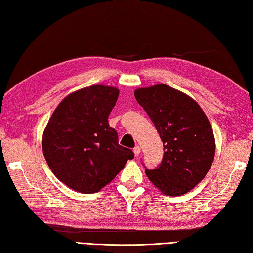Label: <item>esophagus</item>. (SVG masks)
I'll return each instance as SVG.
<instances>
[{
  "mask_svg": "<svg viewBox=\"0 0 253 253\" xmlns=\"http://www.w3.org/2000/svg\"><path fill=\"white\" fill-rule=\"evenodd\" d=\"M133 153H135V155H136V157H138V155L141 153V149H140V147H139V146H137V147H135V148H133Z\"/></svg>",
  "mask_w": 253,
  "mask_h": 253,
  "instance_id": "obj_1",
  "label": "esophagus"
}]
</instances>
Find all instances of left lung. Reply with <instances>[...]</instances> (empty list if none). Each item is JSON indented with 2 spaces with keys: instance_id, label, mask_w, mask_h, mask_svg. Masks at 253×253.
Wrapping results in <instances>:
<instances>
[{
  "instance_id": "1",
  "label": "left lung",
  "mask_w": 253,
  "mask_h": 253,
  "mask_svg": "<svg viewBox=\"0 0 253 253\" xmlns=\"http://www.w3.org/2000/svg\"><path fill=\"white\" fill-rule=\"evenodd\" d=\"M135 98L164 147L159 168L146 169L149 180L166 196L185 195L206 177L215 155V138L206 113L189 95L164 84L136 89Z\"/></svg>"
}]
</instances>
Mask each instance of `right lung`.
Instances as JSON below:
<instances>
[{"label":"right lung","mask_w":253,"mask_h":253,"mask_svg":"<svg viewBox=\"0 0 253 253\" xmlns=\"http://www.w3.org/2000/svg\"><path fill=\"white\" fill-rule=\"evenodd\" d=\"M120 90L93 84L65 96L47 122L42 151L53 174L64 185L82 193H94L115 178L128 160L130 149L118 144L109 125L110 113Z\"/></svg>","instance_id":"right-lung-1"}]
</instances>
